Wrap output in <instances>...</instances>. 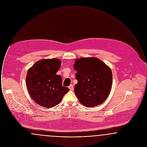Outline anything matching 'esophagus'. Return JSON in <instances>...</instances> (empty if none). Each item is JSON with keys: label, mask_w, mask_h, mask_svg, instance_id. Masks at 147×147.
<instances>
[{"label": "esophagus", "mask_w": 147, "mask_h": 147, "mask_svg": "<svg viewBox=\"0 0 147 147\" xmlns=\"http://www.w3.org/2000/svg\"><path fill=\"white\" fill-rule=\"evenodd\" d=\"M68 88H69V89H70V90H73V89H74V87H73V85L72 84L70 85Z\"/></svg>", "instance_id": "obj_1"}]
</instances>
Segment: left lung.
Here are the masks:
<instances>
[{
  "mask_svg": "<svg viewBox=\"0 0 147 147\" xmlns=\"http://www.w3.org/2000/svg\"><path fill=\"white\" fill-rule=\"evenodd\" d=\"M77 70L75 94L81 104L88 107L102 104L108 97L112 87L110 68L95 57L77 59L74 65Z\"/></svg>",
  "mask_w": 147,
  "mask_h": 147,
  "instance_id": "8db88e82",
  "label": "left lung"
}]
</instances>
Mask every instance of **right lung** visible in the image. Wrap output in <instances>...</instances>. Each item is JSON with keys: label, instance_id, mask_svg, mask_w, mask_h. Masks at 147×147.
I'll list each match as a JSON object with an SVG mask.
<instances>
[{"label": "right lung", "instance_id": "1", "mask_svg": "<svg viewBox=\"0 0 147 147\" xmlns=\"http://www.w3.org/2000/svg\"><path fill=\"white\" fill-rule=\"evenodd\" d=\"M61 61L56 58L37 61L28 71L26 82L28 92L38 105L51 108L59 104L69 89L62 85V79L56 74Z\"/></svg>", "mask_w": 147, "mask_h": 147}]
</instances>
